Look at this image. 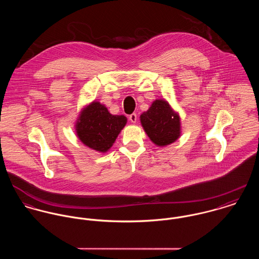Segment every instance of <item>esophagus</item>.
I'll return each mask as SVG.
<instances>
[{"label": "esophagus", "instance_id": "1", "mask_svg": "<svg viewBox=\"0 0 259 259\" xmlns=\"http://www.w3.org/2000/svg\"><path fill=\"white\" fill-rule=\"evenodd\" d=\"M130 120L132 121V122H137V120H138V116H137V114H132V115H130Z\"/></svg>", "mask_w": 259, "mask_h": 259}]
</instances>
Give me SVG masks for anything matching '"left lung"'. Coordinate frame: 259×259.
I'll return each mask as SVG.
<instances>
[{
    "label": "left lung",
    "mask_w": 259,
    "mask_h": 259,
    "mask_svg": "<svg viewBox=\"0 0 259 259\" xmlns=\"http://www.w3.org/2000/svg\"><path fill=\"white\" fill-rule=\"evenodd\" d=\"M141 122L150 141L157 146L171 144L181 135L180 117L165 100H155L141 114Z\"/></svg>",
    "instance_id": "left-lung-1"
}]
</instances>
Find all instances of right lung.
<instances>
[{
    "instance_id": "obj_1",
    "label": "right lung",
    "mask_w": 259,
    "mask_h": 259,
    "mask_svg": "<svg viewBox=\"0 0 259 259\" xmlns=\"http://www.w3.org/2000/svg\"><path fill=\"white\" fill-rule=\"evenodd\" d=\"M126 120L124 116L110 114L104 105L94 101L81 111L76 134L86 146L104 153L113 146Z\"/></svg>"
}]
</instances>
